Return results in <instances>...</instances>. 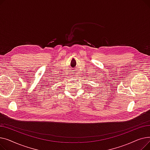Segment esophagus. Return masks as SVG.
Here are the masks:
<instances>
[{
  "label": "esophagus",
  "instance_id": "obj_1",
  "mask_svg": "<svg viewBox=\"0 0 150 150\" xmlns=\"http://www.w3.org/2000/svg\"><path fill=\"white\" fill-rule=\"evenodd\" d=\"M72 75H73V76H75V75H74V74H72Z\"/></svg>",
  "mask_w": 150,
  "mask_h": 150
}]
</instances>
